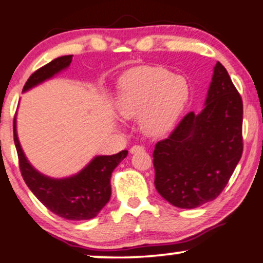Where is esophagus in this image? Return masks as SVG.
Returning a JSON list of instances; mask_svg holds the SVG:
<instances>
[{"mask_svg":"<svg viewBox=\"0 0 263 263\" xmlns=\"http://www.w3.org/2000/svg\"><path fill=\"white\" fill-rule=\"evenodd\" d=\"M144 151V147H142V145H134L131 149H129V153H137V152H143Z\"/></svg>","mask_w":263,"mask_h":263,"instance_id":"obj_1","label":"esophagus"}]
</instances>
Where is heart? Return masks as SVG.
<instances>
[{
    "label": "heart",
    "instance_id": "heart-1",
    "mask_svg": "<svg viewBox=\"0 0 263 263\" xmlns=\"http://www.w3.org/2000/svg\"><path fill=\"white\" fill-rule=\"evenodd\" d=\"M189 88L183 78L161 66H142L124 76L116 108L125 119L139 116L141 127L153 137L165 135L183 111Z\"/></svg>",
    "mask_w": 263,
    "mask_h": 263
}]
</instances>
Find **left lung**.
<instances>
[{
    "mask_svg": "<svg viewBox=\"0 0 263 263\" xmlns=\"http://www.w3.org/2000/svg\"><path fill=\"white\" fill-rule=\"evenodd\" d=\"M242 154V99L220 62L200 114L188 112L155 144V188L165 200L194 209L221 194Z\"/></svg>",
    "mask_w": 263,
    "mask_h": 263,
    "instance_id": "8db88e82",
    "label": "left lung"
}]
</instances>
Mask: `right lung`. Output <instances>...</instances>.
Masks as SVG:
<instances>
[{
	"label": "right lung",
	"mask_w": 263,
	"mask_h": 263,
	"mask_svg": "<svg viewBox=\"0 0 263 263\" xmlns=\"http://www.w3.org/2000/svg\"><path fill=\"white\" fill-rule=\"evenodd\" d=\"M71 61L72 55H63L43 65L31 74L23 91H28L68 68ZM13 137L18 153L19 168L26 185L49 211L66 220H89L99 214L110 199L111 172L128 153L121 151L114 155L96 156L78 175L54 179L40 174L26 160L16 136L15 118L13 121Z\"/></svg>",
	"instance_id": "obj_1"
}]
</instances>
